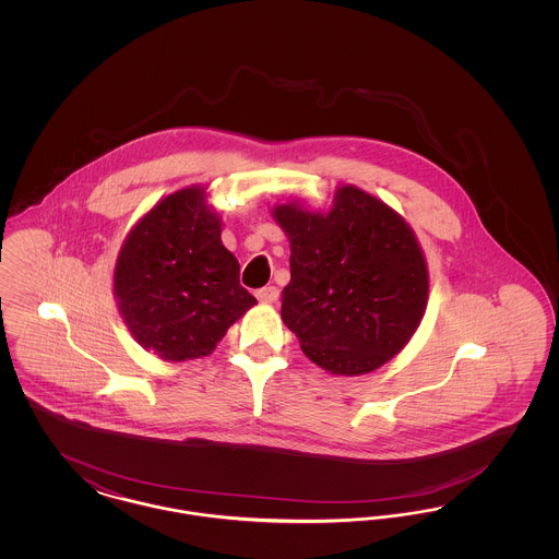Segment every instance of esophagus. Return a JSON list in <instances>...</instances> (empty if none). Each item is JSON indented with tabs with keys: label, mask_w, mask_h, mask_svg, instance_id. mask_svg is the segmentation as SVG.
Returning <instances> with one entry per match:
<instances>
[{
	"label": "esophagus",
	"mask_w": 559,
	"mask_h": 559,
	"mask_svg": "<svg viewBox=\"0 0 559 559\" xmlns=\"http://www.w3.org/2000/svg\"><path fill=\"white\" fill-rule=\"evenodd\" d=\"M255 297H258L262 304H276V301H278V289H276V287H264V289H258Z\"/></svg>",
	"instance_id": "esophagus-1"
}]
</instances>
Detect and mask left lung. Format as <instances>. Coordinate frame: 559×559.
Here are the masks:
<instances>
[{
  "mask_svg": "<svg viewBox=\"0 0 559 559\" xmlns=\"http://www.w3.org/2000/svg\"><path fill=\"white\" fill-rule=\"evenodd\" d=\"M272 217L292 247L281 317L304 354L333 374H365L406 346L424 319L429 274L404 217L360 188L335 190L329 212L299 201Z\"/></svg>",
  "mask_w": 559,
  "mask_h": 559,
  "instance_id": "obj_1",
  "label": "left lung"
}]
</instances>
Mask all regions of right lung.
<instances>
[{
	"instance_id": "obj_1",
	"label": "right lung",
	"mask_w": 559,
	"mask_h": 559,
	"mask_svg": "<svg viewBox=\"0 0 559 559\" xmlns=\"http://www.w3.org/2000/svg\"><path fill=\"white\" fill-rule=\"evenodd\" d=\"M222 219L203 187L160 199L123 240L112 293L133 340L163 360L212 354L230 324L258 301L239 283L222 245Z\"/></svg>"
}]
</instances>
